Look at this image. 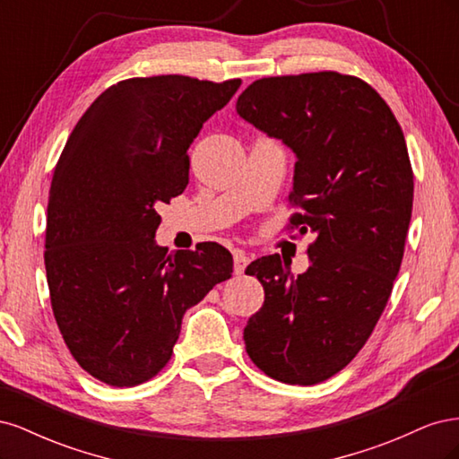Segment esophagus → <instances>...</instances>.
Listing matches in <instances>:
<instances>
[{"mask_svg": "<svg viewBox=\"0 0 459 459\" xmlns=\"http://www.w3.org/2000/svg\"><path fill=\"white\" fill-rule=\"evenodd\" d=\"M248 262H251V258H248L243 251H235L233 253V272L241 275L245 272V268L248 266Z\"/></svg>", "mask_w": 459, "mask_h": 459, "instance_id": "34e87169", "label": "esophagus"}]
</instances>
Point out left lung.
I'll return each instance as SVG.
<instances>
[{"instance_id": "8db88e82", "label": "left lung", "mask_w": 459, "mask_h": 459, "mask_svg": "<svg viewBox=\"0 0 459 459\" xmlns=\"http://www.w3.org/2000/svg\"><path fill=\"white\" fill-rule=\"evenodd\" d=\"M238 113L297 155L289 230L314 233L310 268L280 255L248 264L264 287L245 349L268 377L322 383L352 362L391 297L411 218L413 172L391 107L333 71L253 82Z\"/></svg>"}]
</instances>
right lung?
I'll return each mask as SVG.
<instances>
[{"instance_id": "right-lung-1", "label": "right lung", "mask_w": 459, "mask_h": 459, "mask_svg": "<svg viewBox=\"0 0 459 459\" xmlns=\"http://www.w3.org/2000/svg\"><path fill=\"white\" fill-rule=\"evenodd\" d=\"M241 80L128 78L90 105L55 166L46 273L61 335L82 369L135 386L169 364L187 308L233 272L218 243H155L157 206L189 182V145Z\"/></svg>"}]
</instances>
